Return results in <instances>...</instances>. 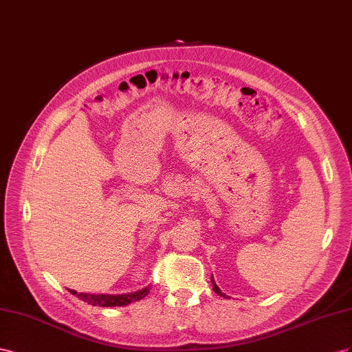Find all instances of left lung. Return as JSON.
Returning a JSON list of instances; mask_svg holds the SVG:
<instances>
[{
    "label": "left lung",
    "instance_id": "8db88e82",
    "mask_svg": "<svg viewBox=\"0 0 352 352\" xmlns=\"http://www.w3.org/2000/svg\"><path fill=\"white\" fill-rule=\"evenodd\" d=\"M210 282H212V286H214V292L217 294V295H219V296H224V298H227L223 292H221L219 290V287L217 286V283H215V280H214V277H210Z\"/></svg>",
    "mask_w": 352,
    "mask_h": 352
}]
</instances>
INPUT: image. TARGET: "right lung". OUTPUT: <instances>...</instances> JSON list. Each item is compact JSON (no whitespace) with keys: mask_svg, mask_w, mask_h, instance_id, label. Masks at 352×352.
<instances>
[{"mask_svg":"<svg viewBox=\"0 0 352 352\" xmlns=\"http://www.w3.org/2000/svg\"><path fill=\"white\" fill-rule=\"evenodd\" d=\"M70 294L76 295L79 299L84 300V302L94 305V307H125L135 300L143 299L147 294L148 289L144 287L142 290H137L133 294H122V295H107V294H84V292H76V290H70Z\"/></svg>","mask_w":352,"mask_h":352,"instance_id":"obj_1","label":"right lung"}]
</instances>
